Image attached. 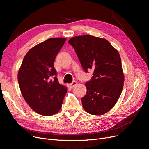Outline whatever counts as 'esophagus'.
<instances>
[{"label": "esophagus", "mask_w": 149, "mask_h": 149, "mask_svg": "<svg viewBox=\"0 0 149 149\" xmlns=\"http://www.w3.org/2000/svg\"><path fill=\"white\" fill-rule=\"evenodd\" d=\"M77 84H78V83L76 82V81H73L71 84H68V86H69L70 88H74V86H76L77 85Z\"/></svg>", "instance_id": "34e87169"}]
</instances>
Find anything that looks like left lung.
Wrapping results in <instances>:
<instances>
[{
    "mask_svg": "<svg viewBox=\"0 0 149 149\" xmlns=\"http://www.w3.org/2000/svg\"><path fill=\"white\" fill-rule=\"evenodd\" d=\"M68 43L84 70L93 71L91 80L85 84L87 92L81 99L84 109L92 115L106 114L118 102L124 86L118 51L107 40L90 35L76 36Z\"/></svg>",
    "mask_w": 149,
    "mask_h": 149,
    "instance_id": "left-lung-1",
    "label": "left lung"
}]
</instances>
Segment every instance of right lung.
Wrapping results in <instances>:
<instances>
[{"mask_svg": "<svg viewBox=\"0 0 149 149\" xmlns=\"http://www.w3.org/2000/svg\"><path fill=\"white\" fill-rule=\"evenodd\" d=\"M66 40V38H51L31 48L18 72L23 97L40 115L49 116L59 112L67 92L65 86L58 82L53 65Z\"/></svg>", "mask_w": 149, "mask_h": 149, "instance_id": "add662e5", "label": "right lung"}]
</instances>
